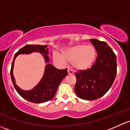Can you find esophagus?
Listing matches in <instances>:
<instances>
[{
    "mask_svg": "<svg viewBox=\"0 0 130 130\" xmlns=\"http://www.w3.org/2000/svg\"><path fill=\"white\" fill-rule=\"evenodd\" d=\"M68 73L69 74H73V71L70 69H68Z\"/></svg>",
    "mask_w": 130,
    "mask_h": 130,
    "instance_id": "obj_1",
    "label": "esophagus"
}]
</instances>
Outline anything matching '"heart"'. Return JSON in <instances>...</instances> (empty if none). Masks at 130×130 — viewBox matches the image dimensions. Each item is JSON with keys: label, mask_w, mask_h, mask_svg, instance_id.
<instances>
[{"label": "heart", "mask_w": 130, "mask_h": 130, "mask_svg": "<svg viewBox=\"0 0 130 130\" xmlns=\"http://www.w3.org/2000/svg\"><path fill=\"white\" fill-rule=\"evenodd\" d=\"M96 52L91 45L83 44L71 47L62 53L61 56L57 53L53 54V59L57 63L72 62L73 67L77 71H85L89 69L94 63Z\"/></svg>", "instance_id": "heart-1"}]
</instances>
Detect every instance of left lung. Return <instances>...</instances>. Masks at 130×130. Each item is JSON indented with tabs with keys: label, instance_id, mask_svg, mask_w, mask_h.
<instances>
[{
	"label": "left lung",
	"instance_id": "8db88e82",
	"mask_svg": "<svg viewBox=\"0 0 130 130\" xmlns=\"http://www.w3.org/2000/svg\"><path fill=\"white\" fill-rule=\"evenodd\" d=\"M89 41L98 56L90 69L75 73L74 91L79 98L94 100L105 94L111 87L117 73V63L116 55L106 42L95 39Z\"/></svg>",
	"mask_w": 130,
	"mask_h": 130
}]
</instances>
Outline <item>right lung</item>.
Wrapping results in <instances>:
<instances>
[{
    "label": "right lung",
    "mask_w": 130,
    "mask_h": 130,
    "mask_svg": "<svg viewBox=\"0 0 130 130\" xmlns=\"http://www.w3.org/2000/svg\"><path fill=\"white\" fill-rule=\"evenodd\" d=\"M34 52L43 54L45 62H49V58L47 56V45L27 44L19 49V51L15 53L12 63L10 76L15 90L23 98L34 103H42L50 101L54 97L59 85L62 80L67 76L68 71L67 69H58L53 65L47 64L45 66L44 74L40 82L31 90H22L15 84V78L13 74L14 61L16 57L19 54H30Z\"/></svg>",
    "instance_id": "obj_1"
}]
</instances>
